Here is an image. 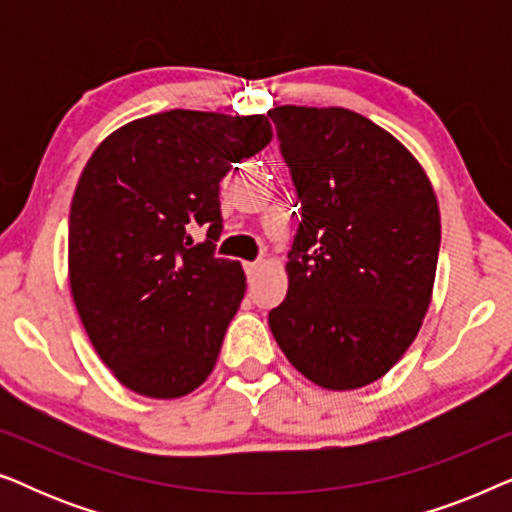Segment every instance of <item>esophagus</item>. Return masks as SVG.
I'll return each instance as SVG.
<instances>
[{"label": "esophagus", "mask_w": 512, "mask_h": 512, "mask_svg": "<svg viewBox=\"0 0 512 512\" xmlns=\"http://www.w3.org/2000/svg\"><path fill=\"white\" fill-rule=\"evenodd\" d=\"M261 268H263V263H244V272H247L249 282H254L258 272H261Z\"/></svg>", "instance_id": "esophagus-1"}]
</instances>
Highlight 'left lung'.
Here are the masks:
<instances>
[{
    "mask_svg": "<svg viewBox=\"0 0 512 512\" xmlns=\"http://www.w3.org/2000/svg\"><path fill=\"white\" fill-rule=\"evenodd\" d=\"M300 200L289 291L268 324L291 366L331 391L396 366L431 305L440 212L417 158L342 107L268 111Z\"/></svg>",
    "mask_w": 512,
    "mask_h": 512,
    "instance_id": "obj_1",
    "label": "left lung"
}]
</instances>
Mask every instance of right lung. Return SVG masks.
Wrapping results in <instances>:
<instances>
[{
	"label": "right lung",
	"mask_w": 512,
	"mask_h": 512,
	"mask_svg": "<svg viewBox=\"0 0 512 512\" xmlns=\"http://www.w3.org/2000/svg\"><path fill=\"white\" fill-rule=\"evenodd\" d=\"M270 139L263 114L172 109L111 132L83 167L69 286L97 356L135 394L181 398L214 370L247 289L240 261L214 256L219 181Z\"/></svg>",
	"instance_id": "obj_1"
}]
</instances>
